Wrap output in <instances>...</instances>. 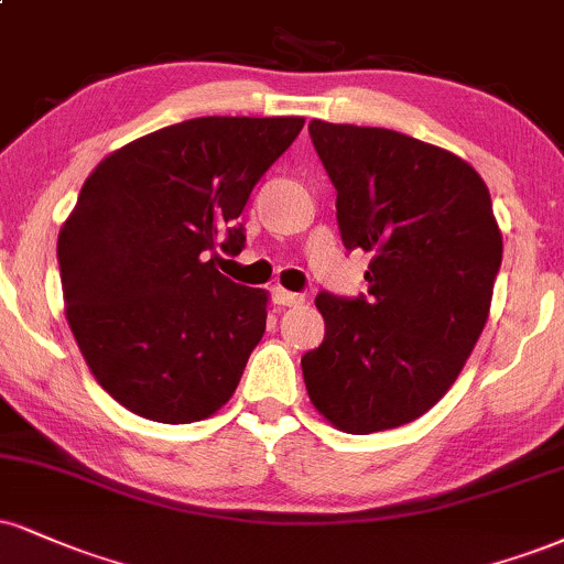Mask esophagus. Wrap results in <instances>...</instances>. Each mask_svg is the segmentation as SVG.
<instances>
[{"instance_id":"34e87169","label":"esophagus","mask_w":564,"mask_h":564,"mask_svg":"<svg viewBox=\"0 0 564 564\" xmlns=\"http://www.w3.org/2000/svg\"><path fill=\"white\" fill-rule=\"evenodd\" d=\"M273 302L278 304V307H300V304L304 302L302 294H294V291H286L281 286L273 289Z\"/></svg>"}]
</instances>
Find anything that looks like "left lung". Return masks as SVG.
<instances>
[{"instance_id":"8db88e82","label":"left lung","mask_w":564,"mask_h":564,"mask_svg":"<svg viewBox=\"0 0 564 564\" xmlns=\"http://www.w3.org/2000/svg\"><path fill=\"white\" fill-rule=\"evenodd\" d=\"M310 135L344 247L372 260L368 296L317 294L325 336L302 372L330 425L368 436L425 415L457 381L488 321L501 230L484 178L446 149L323 120Z\"/></svg>"}]
</instances>
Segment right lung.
I'll return each instance as SVG.
<instances>
[{"instance_id": "right-lung-1", "label": "right lung", "mask_w": 564, "mask_h": 564, "mask_svg": "<svg viewBox=\"0 0 564 564\" xmlns=\"http://www.w3.org/2000/svg\"><path fill=\"white\" fill-rule=\"evenodd\" d=\"M304 118H194L94 167L59 228L65 317L115 402L154 423L215 415L268 321V291L234 283L239 215Z\"/></svg>"}]
</instances>
